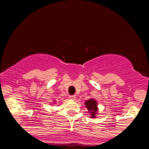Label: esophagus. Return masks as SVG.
<instances>
[{
  "instance_id": "esophagus-1",
  "label": "esophagus",
  "mask_w": 149,
  "mask_h": 149,
  "mask_svg": "<svg viewBox=\"0 0 149 149\" xmlns=\"http://www.w3.org/2000/svg\"><path fill=\"white\" fill-rule=\"evenodd\" d=\"M69 98L71 99V100H76V96H75V95H71V96L69 97Z\"/></svg>"
}]
</instances>
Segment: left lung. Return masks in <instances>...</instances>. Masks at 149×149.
<instances>
[{"instance_id": "left-lung-1", "label": "left lung", "mask_w": 149, "mask_h": 149, "mask_svg": "<svg viewBox=\"0 0 149 149\" xmlns=\"http://www.w3.org/2000/svg\"><path fill=\"white\" fill-rule=\"evenodd\" d=\"M85 105L86 106L88 112L90 113V117L93 118H96V115L98 112L97 101H95L94 99H90L85 102Z\"/></svg>"}]
</instances>
